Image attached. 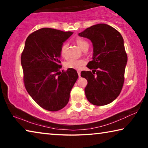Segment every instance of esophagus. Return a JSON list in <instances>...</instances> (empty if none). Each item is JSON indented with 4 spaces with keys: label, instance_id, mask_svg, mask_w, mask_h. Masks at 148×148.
Segmentation results:
<instances>
[{
    "label": "esophagus",
    "instance_id": "obj_1",
    "mask_svg": "<svg viewBox=\"0 0 148 148\" xmlns=\"http://www.w3.org/2000/svg\"><path fill=\"white\" fill-rule=\"evenodd\" d=\"M77 74H78V76L80 77H81V72H80L79 71H77Z\"/></svg>",
    "mask_w": 148,
    "mask_h": 148
}]
</instances>
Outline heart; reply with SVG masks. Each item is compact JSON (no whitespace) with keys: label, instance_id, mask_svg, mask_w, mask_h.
<instances>
[{"label":"heart","instance_id":"obj_1","mask_svg":"<svg viewBox=\"0 0 148 148\" xmlns=\"http://www.w3.org/2000/svg\"><path fill=\"white\" fill-rule=\"evenodd\" d=\"M76 43L82 49L85 46H89L88 43L84 40L82 38H77L76 40ZM68 44L64 43L61 49V54L63 57H66V49ZM86 63V60L84 59H69L68 61L64 63V66L67 69H72L75 70H80L83 68L84 66Z\"/></svg>","mask_w":148,"mask_h":148}]
</instances>
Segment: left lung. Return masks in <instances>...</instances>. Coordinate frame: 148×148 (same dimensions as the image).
<instances>
[{
  "label": "left lung",
  "mask_w": 148,
  "mask_h": 148,
  "mask_svg": "<svg viewBox=\"0 0 148 148\" xmlns=\"http://www.w3.org/2000/svg\"><path fill=\"white\" fill-rule=\"evenodd\" d=\"M89 38L93 46L92 60L87 66L92 71H82L86 78L87 99L96 106L114 101L121 92L124 84L127 56L121 34L113 27L100 23L79 33Z\"/></svg>",
  "instance_id": "left-lung-1"
}]
</instances>
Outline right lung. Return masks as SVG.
Listing matches in <instances>:
<instances>
[{
  "mask_svg": "<svg viewBox=\"0 0 148 148\" xmlns=\"http://www.w3.org/2000/svg\"><path fill=\"white\" fill-rule=\"evenodd\" d=\"M73 32L42 28L29 35L21 56L25 89L46 110L56 112L66 106L78 77L76 70L60 72L63 42Z\"/></svg>",
  "mask_w": 148,
  "mask_h": 148,
  "instance_id": "obj_1",
  "label": "right lung"
}]
</instances>
